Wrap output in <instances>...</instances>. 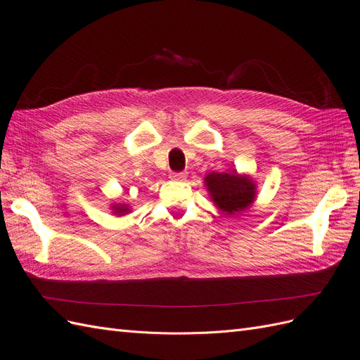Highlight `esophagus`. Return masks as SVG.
I'll list each match as a JSON object with an SVG mask.
<instances>
[{
	"mask_svg": "<svg viewBox=\"0 0 360 360\" xmlns=\"http://www.w3.org/2000/svg\"><path fill=\"white\" fill-rule=\"evenodd\" d=\"M188 172L184 171H179V172H171V179L172 180H186Z\"/></svg>",
	"mask_w": 360,
	"mask_h": 360,
	"instance_id": "obj_1",
	"label": "esophagus"
}]
</instances>
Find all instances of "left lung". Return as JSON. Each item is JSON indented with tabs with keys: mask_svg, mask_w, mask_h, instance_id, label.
Wrapping results in <instances>:
<instances>
[{
	"mask_svg": "<svg viewBox=\"0 0 360 360\" xmlns=\"http://www.w3.org/2000/svg\"><path fill=\"white\" fill-rule=\"evenodd\" d=\"M213 202L226 214L246 210L255 198V184L237 172H212L205 177Z\"/></svg>",
	"mask_w": 360,
	"mask_h": 360,
	"instance_id": "obj_1",
	"label": "left lung"
}]
</instances>
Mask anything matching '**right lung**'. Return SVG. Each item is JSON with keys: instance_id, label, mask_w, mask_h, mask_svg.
Masks as SVG:
<instances>
[{"instance_id": "1", "label": "right lung", "mask_w": 360, "mask_h": 360, "mask_svg": "<svg viewBox=\"0 0 360 360\" xmlns=\"http://www.w3.org/2000/svg\"><path fill=\"white\" fill-rule=\"evenodd\" d=\"M114 210H115V213H120V214H126L129 212L126 205H114Z\"/></svg>"}]
</instances>
